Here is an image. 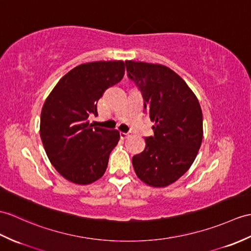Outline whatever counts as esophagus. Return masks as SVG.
<instances>
[{
  "instance_id": "34e87169",
  "label": "esophagus",
  "mask_w": 251,
  "mask_h": 251,
  "mask_svg": "<svg viewBox=\"0 0 251 251\" xmlns=\"http://www.w3.org/2000/svg\"><path fill=\"white\" fill-rule=\"evenodd\" d=\"M120 136H121V138L122 139H126V138H128V137H130V133H126V132H120Z\"/></svg>"
}]
</instances>
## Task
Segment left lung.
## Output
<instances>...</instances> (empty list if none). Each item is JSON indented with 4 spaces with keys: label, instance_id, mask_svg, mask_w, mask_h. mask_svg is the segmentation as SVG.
Listing matches in <instances>:
<instances>
[{
    "label": "left lung",
    "instance_id": "obj_1",
    "mask_svg": "<svg viewBox=\"0 0 251 251\" xmlns=\"http://www.w3.org/2000/svg\"><path fill=\"white\" fill-rule=\"evenodd\" d=\"M129 77L142 92L153 137L132 157L137 176L152 187H166L187 172L203 138L202 110L195 93L172 69L160 64L126 61Z\"/></svg>",
    "mask_w": 251,
    "mask_h": 251
}]
</instances>
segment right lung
<instances>
[{
    "label": "right lung",
    "instance_id": "add662e5",
    "mask_svg": "<svg viewBox=\"0 0 251 251\" xmlns=\"http://www.w3.org/2000/svg\"><path fill=\"white\" fill-rule=\"evenodd\" d=\"M123 61L81 64L68 72L51 91L40 114V138L55 170L67 180L87 185L100 178L120 132L93 127L97 102L104 91L123 79Z\"/></svg>",
    "mask_w": 251,
    "mask_h": 251
}]
</instances>
